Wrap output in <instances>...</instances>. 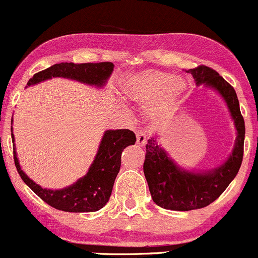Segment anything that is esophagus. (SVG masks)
Masks as SVG:
<instances>
[{
    "instance_id": "obj_1",
    "label": "esophagus",
    "mask_w": 258,
    "mask_h": 258,
    "mask_svg": "<svg viewBox=\"0 0 258 258\" xmlns=\"http://www.w3.org/2000/svg\"><path fill=\"white\" fill-rule=\"evenodd\" d=\"M136 137H137V144L143 147L147 143V136L143 131H136Z\"/></svg>"
}]
</instances>
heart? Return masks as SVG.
Instances as JSON below:
<instances>
[{"label": "heart", "instance_id": "b5f03b06", "mask_svg": "<svg viewBox=\"0 0 258 258\" xmlns=\"http://www.w3.org/2000/svg\"><path fill=\"white\" fill-rule=\"evenodd\" d=\"M183 79H176L173 74L160 70H144L127 76L122 86V98L126 102L149 106L153 119H164L176 109L177 103L185 91Z\"/></svg>", "mask_w": 258, "mask_h": 258}]
</instances>
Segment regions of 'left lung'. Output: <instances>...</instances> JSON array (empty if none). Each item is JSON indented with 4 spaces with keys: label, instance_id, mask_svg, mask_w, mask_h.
I'll use <instances>...</instances> for the list:
<instances>
[{
    "label": "left lung",
    "instance_id": "8db88e82",
    "mask_svg": "<svg viewBox=\"0 0 258 258\" xmlns=\"http://www.w3.org/2000/svg\"><path fill=\"white\" fill-rule=\"evenodd\" d=\"M186 73L193 75L197 86L204 84L214 88L226 100L238 136L227 161L204 173L189 172L178 167L156 143L155 138L148 139L143 170L150 194L156 205L173 211L203 209L214 203L235 178L244 155L245 122L233 86L206 65H199Z\"/></svg>",
    "mask_w": 258,
    "mask_h": 258
}]
</instances>
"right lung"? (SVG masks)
<instances>
[{
  "label": "right lung",
  "mask_w": 258,
  "mask_h": 258,
  "mask_svg": "<svg viewBox=\"0 0 258 258\" xmlns=\"http://www.w3.org/2000/svg\"><path fill=\"white\" fill-rule=\"evenodd\" d=\"M112 70H114V64L110 61L54 64L42 72L35 74L28 81V86L36 85L38 82L52 78H67L100 87L105 85ZM12 139L14 142L13 132H12ZM135 143L136 135L130 130L105 131L96 158L92 162L87 174L73 185L59 190L42 188L29 178L20 168L16 148H13L14 164L25 184L49 206L65 212H94L104 207L109 201L115 178L120 171L121 153L126 147Z\"/></svg>",
  "instance_id": "add662e5"
}]
</instances>
